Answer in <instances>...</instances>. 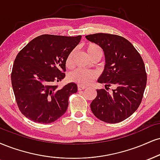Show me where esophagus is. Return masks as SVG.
I'll use <instances>...</instances> for the list:
<instances>
[{"label":"esophagus","mask_w":160,"mask_h":160,"mask_svg":"<svg viewBox=\"0 0 160 160\" xmlns=\"http://www.w3.org/2000/svg\"><path fill=\"white\" fill-rule=\"evenodd\" d=\"M78 90H83L86 88V86H82V85H78Z\"/></svg>","instance_id":"1"}]
</instances>
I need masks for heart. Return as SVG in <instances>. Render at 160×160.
Returning <instances> with one entry per match:
<instances>
[{
	"label": "heart",
	"mask_w": 160,
	"mask_h": 160,
	"mask_svg": "<svg viewBox=\"0 0 160 160\" xmlns=\"http://www.w3.org/2000/svg\"><path fill=\"white\" fill-rule=\"evenodd\" d=\"M86 52H87L88 55L91 58L93 55L96 54V53H101L102 55V51L101 48L95 44L89 43L86 45ZM75 55V51L73 50L68 53V57L66 58V61H65V65L68 67V68H72L73 64H74V57ZM96 74L94 72L92 71H87V70H79L75 71L69 75V79L71 81L77 82V83L80 84V85L87 86L90 84L93 79L95 78Z\"/></svg>",
	"instance_id": "obj_1"
}]
</instances>
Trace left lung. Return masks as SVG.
<instances>
[{
    "instance_id": "1",
    "label": "left lung",
    "mask_w": 160,
    "mask_h": 160,
    "mask_svg": "<svg viewBox=\"0 0 160 160\" xmlns=\"http://www.w3.org/2000/svg\"><path fill=\"white\" fill-rule=\"evenodd\" d=\"M88 41L103 50L104 69L98 82L116 88L109 94L97 89L90 107L93 114L107 123H118L130 117L141 103L147 83V74L142 57L128 40L108 33L86 36Z\"/></svg>"
}]
</instances>
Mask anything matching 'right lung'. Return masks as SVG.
<instances>
[{
	"label": "right lung",
	"mask_w": 160,
	"mask_h": 160,
	"mask_svg": "<svg viewBox=\"0 0 160 160\" xmlns=\"http://www.w3.org/2000/svg\"><path fill=\"white\" fill-rule=\"evenodd\" d=\"M81 36L42 35L30 41L16 56L11 81L20 111L34 122L49 124L66 112L69 96L78 85L69 82L59 88L53 82L65 74V61Z\"/></svg>",
	"instance_id": "1"
}]
</instances>
